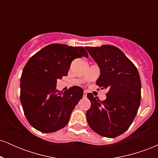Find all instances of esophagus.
<instances>
[{
  "instance_id": "34e87169",
  "label": "esophagus",
  "mask_w": 158,
  "mask_h": 158,
  "mask_svg": "<svg viewBox=\"0 0 158 158\" xmlns=\"http://www.w3.org/2000/svg\"><path fill=\"white\" fill-rule=\"evenodd\" d=\"M87 94H88V92H87L86 90H85L84 93H83V97H87Z\"/></svg>"
}]
</instances>
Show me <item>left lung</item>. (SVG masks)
<instances>
[{
  "label": "left lung",
  "instance_id": "left-lung-1",
  "mask_svg": "<svg viewBox=\"0 0 158 158\" xmlns=\"http://www.w3.org/2000/svg\"><path fill=\"white\" fill-rule=\"evenodd\" d=\"M85 49L100 70L97 85L108 90L102 102L92 94L87 95L91 102L87 121L99 135L113 138L129 128L138 110L141 98L138 70L117 47L106 44Z\"/></svg>",
  "mask_w": 158,
  "mask_h": 158
}]
</instances>
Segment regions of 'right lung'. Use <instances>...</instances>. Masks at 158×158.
<instances>
[{
	"label": "right lung",
	"instance_id": "1",
	"mask_svg": "<svg viewBox=\"0 0 158 158\" xmlns=\"http://www.w3.org/2000/svg\"><path fill=\"white\" fill-rule=\"evenodd\" d=\"M82 56L88 57L82 47L52 44L27 62L21 77L20 99L27 120L38 131L51 133L68 124L83 89L73 86L59 92L56 82L68 75L72 61Z\"/></svg>",
	"mask_w": 158,
	"mask_h": 158
}]
</instances>
